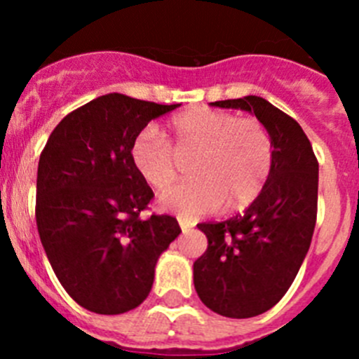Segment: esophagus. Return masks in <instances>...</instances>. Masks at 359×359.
Here are the masks:
<instances>
[{"label":"esophagus","mask_w":359,"mask_h":359,"mask_svg":"<svg viewBox=\"0 0 359 359\" xmlns=\"http://www.w3.org/2000/svg\"><path fill=\"white\" fill-rule=\"evenodd\" d=\"M177 223H180V228H182L183 231H189L190 228H192V224H190L189 221H185L183 217H177Z\"/></svg>","instance_id":"1"}]
</instances>
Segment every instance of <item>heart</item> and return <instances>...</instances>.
Masks as SVG:
<instances>
[{
	"mask_svg": "<svg viewBox=\"0 0 359 359\" xmlns=\"http://www.w3.org/2000/svg\"><path fill=\"white\" fill-rule=\"evenodd\" d=\"M169 131L176 151H196L190 172L196 177L172 187L160 198V207L183 219L248 207L259 198L273 167V142L257 118L194 107L174 116ZM129 158L138 176L154 190H163L176 177V154L152 128L133 138Z\"/></svg>",
	"mask_w": 359,
	"mask_h": 359,
	"instance_id": "b5f03b06",
	"label": "heart"
}]
</instances>
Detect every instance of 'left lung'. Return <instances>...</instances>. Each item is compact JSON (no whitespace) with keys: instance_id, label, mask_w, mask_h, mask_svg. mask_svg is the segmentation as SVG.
<instances>
[{"instance_id":"1","label":"left lung","mask_w":359,"mask_h":359,"mask_svg":"<svg viewBox=\"0 0 359 359\" xmlns=\"http://www.w3.org/2000/svg\"><path fill=\"white\" fill-rule=\"evenodd\" d=\"M250 111L273 142V167L246 212L201 223L207 252L194 262L201 302L228 318L262 315L280 300L309 250L318 205V160L297 120L255 95L212 102Z\"/></svg>"}]
</instances>
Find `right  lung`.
I'll return each instance as SVG.
<instances>
[{
    "label": "right lung",
    "instance_id": "obj_1",
    "mask_svg": "<svg viewBox=\"0 0 359 359\" xmlns=\"http://www.w3.org/2000/svg\"><path fill=\"white\" fill-rule=\"evenodd\" d=\"M177 106L102 95L57 123L41 152L37 231L59 282L84 309L120 315L140 306L158 257L182 231L172 215L140 217L154 192L129 158L133 138Z\"/></svg>",
    "mask_w": 359,
    "mask_h": 359
}]
</instances>
